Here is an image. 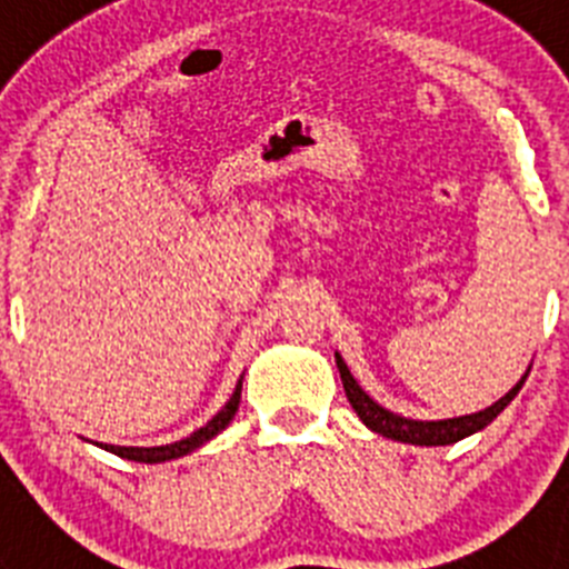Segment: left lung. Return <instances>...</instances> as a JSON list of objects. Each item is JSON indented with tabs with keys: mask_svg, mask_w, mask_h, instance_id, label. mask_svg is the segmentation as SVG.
<instances>
[{
	"mask_svg": "<svg viewBox=\"0 0 569 569\" xmlns=\"http://www.w3.org/2000/svg\"><path fill=\"white\" fill-rule=\"evenodd\" d=\"M336 367H339V373H341V385H345L347 401L353 405L359 419L365 421L373 433L387 436V439H393V441H405V445H421V447L453 445V441H461L467 439V436L485 430V427L490 425V421L496 419V416H499L501 410L516 399V396H519L521 385L527 381V373H525L519 385L512 387L510 393H505L496 405L485 407V410H479V413L459 416V419H441V421H416V419H405V416L399 413H390V410H385L381 405H376V401L361 390L359 381L350 376V370H347L345 359H341L339 353H336Z\"/></svg>",
	"mask_w": 569,
	"mask_h": 569,
	"instance_id": "8db88e82",
	"label": "left lung"
}]
</instances>
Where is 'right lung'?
<instances>
[{
	"label": "right lung",
	"mask_w": 569,
	"mask_h": 569,
	"mask_svg": "<svg viewBox=\"0 0 569 569\" xmlns=\"http://www.w3.org/2000/svg\"><path fill=\"white\" fill-rule=\"evenodd\" d=\"M239 399H241V379L239 385H236L233 396H230L228 405L219 410V413L213 416V419L208 421L204 427H199V430H193V433L188 436V439L182 441H173V445H162V447H119V445H99L104 447V450H110V453L122 456V459H130V461H144V465H159V461H170V459H179V456H188L193 453L196 447H202L204 441H210L213 436H219L224 430V427L233 421L236 410H239Z\"/></svg>",
	"instance_id": "1"
}]
</instances>
